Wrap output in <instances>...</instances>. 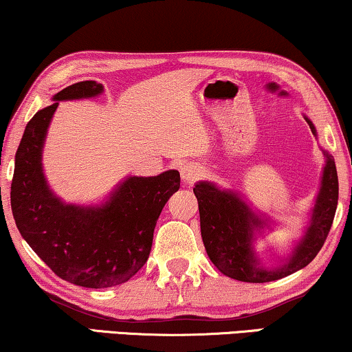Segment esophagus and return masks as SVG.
I'll return each mask as SVG.
<instances>
[{"mask_svg": "<svg viewBox=\"0 0 352 352\" xmlns=\"http://www.w3.org/2000/svg\"><path fill=\"white\" fill-rule=\"evenodd\" d=\"M201 176H204V166H200L199 163L189 162V163H184V165L181 166L182 181L189 182V184L190 182H195Z\"/></svg>", "mask_w": 352, "mask_h": 352, "instance_id": "esophagus-1", "label": "esophagus"}]
</instances>
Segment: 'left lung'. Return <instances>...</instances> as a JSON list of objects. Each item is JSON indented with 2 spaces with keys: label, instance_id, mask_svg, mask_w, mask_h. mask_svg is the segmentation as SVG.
I'll return each instance as SVG.
<instances>
[{
  "label": "left lung",
  "instance_id": "left-lung-1",
  "mask_svg": "<svg viewBox=\"0 0 352 352\" xmlns=\"http://www.w3.org/2000/svg\"><path fill=\"white\" fill-rule=\"evenodd\" d=\"M306 122L316 134L311 120L306 118ZM324 155L325 166L319 195L305 235L287 261L274 269L259 266V259L253 248L254 234L267 226L266 221L259 218L235 192L221 190L206 181L197 182L194 194L199 200L201 239L211 263L224 276L250 283L272 282L306 267L317 256L330 232L338 205V175L335 160L329 152L324 151Z\"/></svg>",
  "mask_w": 352,
  "mask_h": 352
}]
</instances>
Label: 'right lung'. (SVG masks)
<instances>
[{
  "label": "right lung",
  "mask_w": 352,
  "mask_h": 352,
  "mask_svg": "<svg viewBox=\"0 0 352 352\" xmlns=\"http://www.w3.org/2000/svg\"><path fill=\"white\" fill-rule=\"evenodd\" d=\"M102 91L96 81H80L33 115L19 144L11 184L12 214L25 242L56 276L86 288L120 285L146 264L158 216L181 184L176 170L129 176L98 206L67 205L52 194L41 153L59 100L96 98Z\"/></svg>",
  "instance_id": "obj_1"
}]
</instances>
